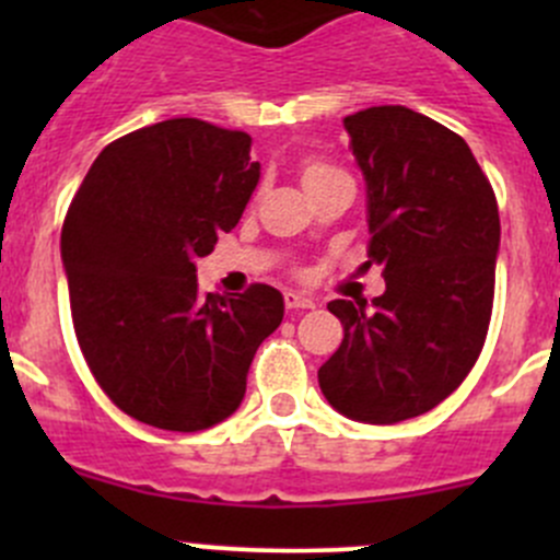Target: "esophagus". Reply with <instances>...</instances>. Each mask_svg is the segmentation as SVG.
<instances>
[{"label": "esophagus", "mask_w": 560, "mask_h": 560, "mask_svg": "<svg viewBox=\"0 0 560 560\" xmlns=\"http://www.w3.org/2000/svg\"><path fill=\"white\" fill-rule=\"evenodd\" d=\"M284 306L292 312H301V308H314V298L303 295V292H284Z\"/></svg>", "instance_id": "34e87169"}]
</instances>
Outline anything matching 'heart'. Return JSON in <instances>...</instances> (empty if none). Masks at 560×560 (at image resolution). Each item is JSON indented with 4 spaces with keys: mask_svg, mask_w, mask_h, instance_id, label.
Masks as SVG:
<instances>
[{
    "mask_svg": "<svg viewBox=\"0 0 560 560\" xmlns=\"http://www.w3.org/2000/svg\"><path fill=\"white\" fill-rule=\"evenodd\" d=\"M330 175H343L338 167L327 165V162H319V160H308L303 162V184H314V180H322V178H330Z\"/></svg>",
    "mask_w": 560,
    "mask_h": 560,
    "instance_id": "heart-1",
    "label": "heart"
}]
</instances>
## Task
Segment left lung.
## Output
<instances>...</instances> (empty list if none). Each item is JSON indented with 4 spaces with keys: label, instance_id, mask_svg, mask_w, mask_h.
<instances>
[{
    "label": "left lung",
    "instance_id": "1",
    "mask_svg": "<svg viewBox=\"0 0 560 560\" xmlns=\"http://www.w3.org/2000/svg\"><path fill=\"white\" fill-rule=\"evenodd\" d=\"M369 197V262L385 292L327 303L343 341L319 369L343 417L393 425L460 387L493 312L499 206L460 135L404 105L343 118Z\"/></svg>",
    "mask_w": 560,
    "mask_h": 560
}]
</instances>
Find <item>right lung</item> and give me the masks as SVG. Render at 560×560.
<instances>
[{
    "label": "right lung",
    "instance_id": "1",
    "mask_svg": "<svg viewBox=\"0 0 560 560\" xmlns=\"http://www.w3.org/2000/svg\"><path fill=\"white\" fill-rule=\"evenodd\" d=\"M252 138L200 118L135 129L100 151L61 228L78 343L107 398L145 425L228 420L259 343L284 319L268 284L202 295L197 257L257 189Z\"/></svg>",
    "mask_w": 560,
    "mask_h": 560
}]
</instances>
